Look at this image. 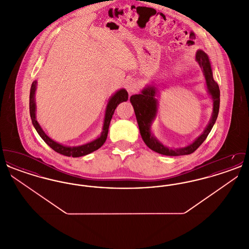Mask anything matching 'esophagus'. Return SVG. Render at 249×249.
<instances>
[{"label": "esophagus", "mask_w": 249, "mask_h": 249, "mask_svg": "<svg viewBox=\"0 0 249 249\" xmlns=\"http://www.w3.org/2000/svg\"><path fill=\"white\" fill-rule=\"evenodd\" d=\"M126 89H127L129 94H133V93H136V92H137V90H138V85H137V83H136L135 81L130 80V81H128L127 84H126Z\"/></svg>", "instance_id": "34e87169"}]
</instances>
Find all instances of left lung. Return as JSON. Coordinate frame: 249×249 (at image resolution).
Segmentation results:
<instances>
[{
	"instance_id": "8db88e82",
	"label": "left lung",
	"mask_w": 249,
	"mask_h": 249,
	"mask_svg": "<svg viewBox=\"0 0 249 249\" xmlns=\"http://www.w3.org/2000/svg\"><path fill=\"white\" fill-rule=\"evenodd\" d=\"M195 59L199 63L203 73L207 92L211 96L213 102V111L209 123L205 127L203 132L187 146L179 148L169 147L160 142L153 134L151 126L157 117L159 107L158 100L156 99L158 89L155 85H147L145 88H143L140 94L130 96V103L134 109L142 139L151 150L157 153L165 156H183L193 153L206 139L217 119L220 103V91L218 85L213 80V70L210 59L208 55L201 49L197 50Z\"/></svg>"
}]
</instances>
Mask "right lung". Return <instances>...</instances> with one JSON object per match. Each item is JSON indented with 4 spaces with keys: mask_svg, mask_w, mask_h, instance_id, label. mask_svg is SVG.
Masks as SVG:
<instances>
[{
    "mask_svg": "<svg viewBox=\"0 0 249 249\" xmlns=\"http://www.w3.org/2000/svg\"><path fill=\"white\" fill-rule=\"evenodd\" d=\"M36 86H37V81L36 80L32 84L31 92H30V115H31V119H32L34 127L36 128V131L38 132L40 137L47 142L54 151L58 152L59 154L64 155L67 157H72V158H77V157H82V156L89 154L95 150L99 149L105 143V142L107 141L110 121L114 115L115 109L117 108L120 103L127 102L128 98H129L128 92L125 89H120L117 92H115L109 98L108 103H107L105 119H104V125H103V131H102L101 135L94 140L81 144V145L68 146V145L61 144L59 142L54 141L53 139H51L41 128L40 124L36 120V97H35Z\"/></svg>",
    "mask_w": 249,
    "mask_h": 249,
    "instance_id": "obj_1",
    "label": "right lung"
}]
</instances>
